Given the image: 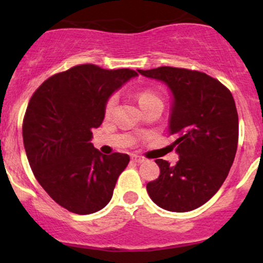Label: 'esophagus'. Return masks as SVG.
<instances>
[{"label":"esophagus","instance_id":"34e87169","mask_svg":"<svg viewBox=\"0 0 263 263\" xmlns=\"http://www.w3.org/2000/svg\"><path fill=\"white\" fill-rule=\"evenodd\" d=\"M131 159L132 162H136V163H143L146 161V158H143V157H140V156H131Z\"/></svg>","mask_w":263,"mask_h":263}]
</instances>
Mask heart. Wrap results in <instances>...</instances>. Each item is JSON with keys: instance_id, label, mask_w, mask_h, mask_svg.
<instances>
[{"instance_id": "b5f03b06", "label": "heart", "mask_w": 263, "mask_h": 263, "mask_svg": "<svg viewBox=\"0 0 263 263\" xmlns=\"http://www.w3.org/2000/svg\"><path fill=\"white\" fill-rule=\"evenodd\" d=\"M155 101H161V98H159L156 92L151 91V90H144V91H141L138 93V102H140L141 107L146 106V105H148L151 102H155ZM116 104H117V96L111 95L110 98L107 99L106 104H105V115H106V116L112 114Z\"/></svg>"}]
</instances>
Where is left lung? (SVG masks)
Masks as SVG:
<instances>
[{"mask_svg": "<svg viewBox=\"0 0 263 263\" xmlns=\"http://www.w3.org/2000/svg\"><path fill=\"white\" fill-rule=\"evenodd\" d=\"M138 73L170 87V135L177 140L179 161L171 165L156 159L159 177L147 184L149 198L174 213L194 210L206 203L225 182L238 141V117L230 90L205 73L159 66Z\"/></svg>", "mask_w": 263, "mask_h": 263, "instance_id": "1", "label": "left lung"}]
</instances>
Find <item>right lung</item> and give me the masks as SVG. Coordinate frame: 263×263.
Segmentation results:
<instances>
[{
  "label": "right lung",
  "instance_id": "1",
  "mask_svg": "<svg viewBox=\"0 0 263 263\" xmlns=\"http://www.w3.org/2000/svg\"><path fill=\"white\" fill-rule=\"evenodd\" d=\"M137 75L81 64L50 77L32 95L22 127L27 158L38 183L66 210L92 214L112 198L129 157L102 155L90 142L91 129L104 121L107 99Z\"/></svg>",
  "mask_w": 263,
  "mask_h": 263
}]
</instances>
